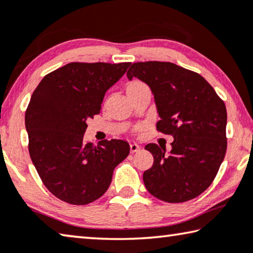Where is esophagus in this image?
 Returning <instances> with one entry per match:
<instances>
[{
    "label": "esophagus",
    "mask_w": 253,
    "mask_h": 253,
    "mask_svg": "<svg viewBox=\"0 0 253 253\" xmlns=\"http://www.w3.org/2000/svg\"><path fill=\"white\" fill-rule=\"evenodd\" d=\"M139 150H141V146H139L138 144H136V143L130 144V152H131V153H134V152H137Z\"/></svg>",
    "instance_id": "34e87169"
}]
</instances>
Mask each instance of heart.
<instances>
[{
  "label": "heart",
  "instance_id": "heart-1",
  "mask_svg": "<svg viewBox=\"0 0 253 253\" xmlns=\"http://www.w3.org/2000/svg\"><path fill=\"white\" fill-rule=\"evenodd\" d=\"M144 85H145V84H143L142 82L133 81V82H130L129 84H128L127 89H135V87H139V86H144Z\"/></svg>",
  "mask_w": 253,
  "mask_h": 253
}]
</instances>
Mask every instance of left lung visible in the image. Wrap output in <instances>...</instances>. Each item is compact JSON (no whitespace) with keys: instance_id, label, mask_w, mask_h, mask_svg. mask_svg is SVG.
I'll list each match as a JSON object with an SVG mask.
<instances>
[{"instance_id":"obj_1","label":"left lung","mask_w":253,"mask_h":253,"mask_svg":"<svg viewBox=\"0 0 253 253\" xmlns=\"http://www.w3.org/2000/svg\"><path fill=\"white\" fill-rule=\"evenodd\" d=\"M127 78L150 86L160 117L156 128L173 137L170 152L154 143L145 146L154 158L143 174L147 191L167 203L197 197L213 182L225 156L223 100L202 75L173 63H134Z\"/></svg>"}]
</instances>
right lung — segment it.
<instances>
[{
    "label": "right lung",
    "mask_w": 253,
    "mask_h": 253,
    "mask_svg": "<svg viewBox=\"0 0 253 253\" xmlns=\"http://www.w3.org/2000/svg\"><path fill=\"white\" fill-rule=\"evenodd\" d=\"M130 63H70L47 74L26 111L29 153L51 194L73 205H86L109 188L115 168L129 154L122 139L99 146L83 141L86 120L101 110L106 92Z\"/></svg>",
    "instance_id": "add662e5"
}]
</instances>
